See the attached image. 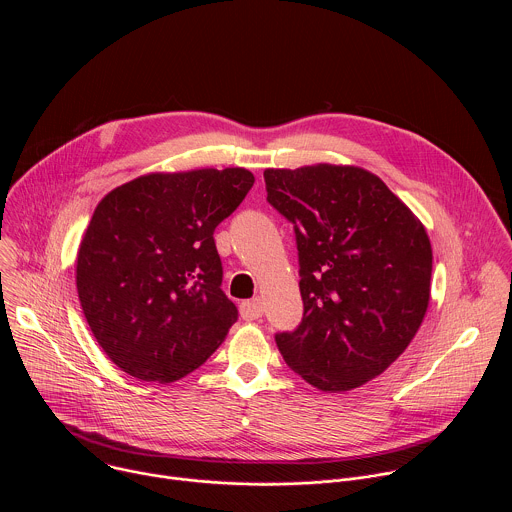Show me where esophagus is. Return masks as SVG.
<instances>
[{"mask_svg":"<svg viewBox=\"0 0 512 512\" xmlns=\"http://www.w3.org/2000/svg\"><path fill=\"white\" fill-rule=\"evenodd\" d=\"M241 316L245 320H257L263 316V302L259 298L255 300H247L241 304Z\"/></svg>","mask_w":512,"mask_h":512,"instance_id":"1","label":"esophagus"}]
</instances>
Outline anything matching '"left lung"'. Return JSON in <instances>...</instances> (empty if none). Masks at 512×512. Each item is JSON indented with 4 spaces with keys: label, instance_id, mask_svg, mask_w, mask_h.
I'll return each instance as SVG.
<instances>
[{
    "label": "left lung",
    "instance_id": "left-lung-1",
    "mask_svg": "<svg viewBox=\"0 0 512 512\" xmlns=\"http://www.w3.org/2000/svg\"><path fill=\"white\" fill-rule=\"evenodd\" d=\"M267 202L294 225L304 318L277 332L287 367L320 391L381 375L417 334L431 245L387 184L356 166L265 170Z\"/></svg>",
    "mask_w": 512,
    "mask_h": 512
}]
</instances>
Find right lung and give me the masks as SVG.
<instances>
[{"label":"right lung","mask_w":512,"mask_h":512,"mask_svg":"<svg viewBox=\"0 0 512 512\" xmlns=\"http://www.w3.org/2000/svg\"><path fill=\"white\" fill-rule=\"evenodd\" d=\"M255 178L245 168L139 176L95 208L77 257L85 318L127 375L172 383L198 369L237 322L214 229Z\"/></svg>","instance_id":"obj_1"}]
</instances>
